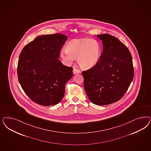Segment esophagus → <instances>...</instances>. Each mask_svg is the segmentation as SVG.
Here are the masks:
<instances>
[{"mask_svg":"<svg viewBox=\"0 0 151 151\" xmlns=\"http://www.w3.org/2000/svg\"><path fill=\"white\" fill-rule=\"evenodd\" d=\"M73 73L74 74H76L81 73V71L77 69H76V68H73Z\"/></svg>","mask_w":151,"mask_h":151,"instance_id":"esophagus-1","label":"esophagus"}]
</instances>
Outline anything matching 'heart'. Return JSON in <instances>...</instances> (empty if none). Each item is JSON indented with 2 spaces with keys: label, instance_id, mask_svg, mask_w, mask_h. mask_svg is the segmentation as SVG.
Listing matches in <instances>:
<instances>
[{
  "label": "heart",
  "instance_id": "1",
  "mask_svg": "<svg viewBox=\"0 0 151 151\" xmlns=\"http://www.w3.org/2000/svg\"><path fill=\"white\" fill-rule=\"evenodd\" d=\"M101 55V47L95 39H74L62 49L60 56L69 63L77 59L78 65L84 69L91 68L97 64Z\"/></svg>",
  "mask_w": 151,
  "mask_h": 151
}]
</instances>
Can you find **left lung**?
Wrapping results in <instances>:
<instances>
[{"instance_id":"1","label":"left lung","mask_w":151,"mask_h":151,"mask_svg":"<svg viewBox=\"0 0 151 151\" xmlns=\"http://www.w3.org/2000/svg\"><path fill=\"white\" fill-rule=\"evenodd\" d=\"M102 53L97 64L82 72L84 87L91 102L104 106L118 101L134 77L131 54L126 46L110 34L97 35Z\"/></svg>"}]
</instances>
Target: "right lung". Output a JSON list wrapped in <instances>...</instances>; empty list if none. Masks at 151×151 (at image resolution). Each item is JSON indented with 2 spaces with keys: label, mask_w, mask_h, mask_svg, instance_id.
<instances>
[{
  "label": "right lung",
  "mask_w": 151,
  "mask_h": 151,
  "mask_svg": "<svg viewBox=\"0 0 151 151\" xmlns=\"http://www.w3.org/2000/svg\"><path fill=\"white\" fill-rule=\"evenodd\" d=\"M67 39L63 34L43 35L27 44L20 54L17 72L20 84L33 102L49 106L63 97L65 85L73 76V68L59 60Z\"/></svg>",
  "instance_id": "add662e5"
}]
</instances>
